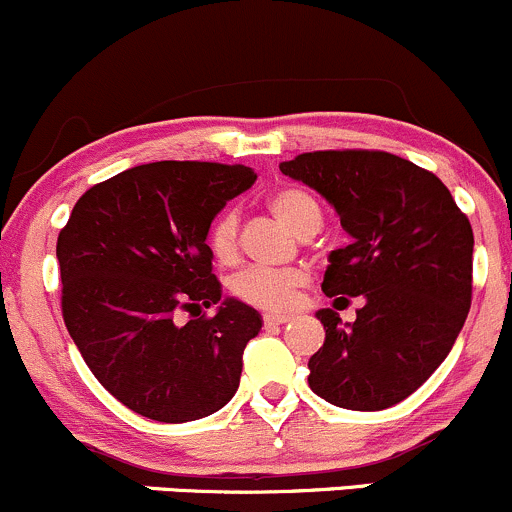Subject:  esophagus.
Wrapping results in <instances>:
<instances>
[{"label": "esophagus", "mask_w": 512, "mask_h": 512, "mask_svg": "<svg viewBox=\"0 0 512 512\" xmlns=\"http://www.w3.org/2000/svg\"><path fill=\"white\" fill-rule=\"evenodd\" d=\"M285 322H290V315H283V312H266V315H263V324H266V327H276V324Z\"/></svg>", "instance_id": "1"}]
</instances>
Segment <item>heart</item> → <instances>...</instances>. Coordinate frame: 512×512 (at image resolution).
Listing matches in <instances>:
<instances>
[{"label": "heart", "instance_id": "obj_1", "mask_svg": "<svg viewBox=\"0 0 512 512\" xmlns=\"http://www.w3.org/2000/svg\"><path fill=\"white\" fill-rule=\"evenodd\" d=\"M268 207L276 214L283 227L298 236L302 229L310 224H320V207L315 197L302 188H280L273 192ZM236 232H239V217L234 210H224L212 222L207 232V249L214 261L229 266L236 261L239 244H236ZM307 283L305 271L300 268H285V271H271V268H246L244 273L234 278L232 290L239 300L249 305L261 307V310H285L298 298V290Z\"/></svg>", "mask_w": 512, "mask_h": 512}]
</instances>
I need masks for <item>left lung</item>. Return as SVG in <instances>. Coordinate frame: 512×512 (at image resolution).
Returning a JSON list of instances; mask_svg holds the SVG:
<instances>
[{
  "instance_id": "left-lung-1",
  "label": "left lung",
  "mask_w": 512,
  "mask_h": 512,
  "mask_svg": "<svg viewBox=\"0 0 512 512\" xmlns=\"http://www.w3.org/2000/svg\"><path fill=\"white\" fill-rule=\"evenodd\" d=\"M317 190L351 236L329 254L327 298H359L342 324L317 310L324 344L310 356V383L346 410H386L415 393L447 359L471 307L474 232L447 185L383 151H315L280 163Z\"/></svg>"
}]
</instances>
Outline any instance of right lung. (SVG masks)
Listing matches in <instances>:
<instances>
[{"mask_svg":"<svg viewBox=\"0 0 512 512\" xmlns=\"http://www.w3.org/2000/svg\"><path fill=\"white\" fill-rule=\"evenodd\" d=\"M254 183L246 166L144 163L87 190L58 236L65 327L97 381L148 420H200L239 388L263 320L222 298L207 232ZM212 304V318L174 322Z\"/></svg>","mask_w":512,"mask_h":512,"instance_id":"obj_1","label":"right lung"}]
</instances>
